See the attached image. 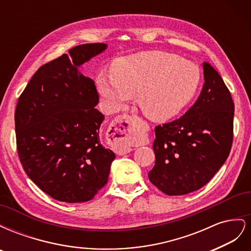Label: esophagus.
Segmentation results:
<instances>
[{
  "label": "esophagus",
  "mask_w": 251,
  "mask_h": 251,
  "mask_svg": "<svg viewBox=\"0 0 251 251\" xmlns=\"http://www.w3.org/2000/svg\"><path fill=\"white\" fill-rule=\"evenodd\" d=\"M135 132L134 118L130 115L125 114L112 121L109 128V140L117 155H125L132 151V148L127 146V142Z\"/></svg>",
  "instance_id": "34e87169"
}]
</instances>
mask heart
Returning a JSON list of instances; mask_svg holds the SVG:
<instances>
[{
    "label": "heart",
    "instance_id": "1",
    "mask_svg": "<svg viewBox=\"0 0 251 251\" xmlns=\"http://www.w3.org/2000/svg\"><path fill=\"white\" fill-rule=\"evenodd\" d=\"M202 79L198 65L161 51L143 52L116 60L112 74L96 78L107 108L116 112L138 96L142 112L154 120H168L187 107Z\"/></svg>",
    "mask_w": 251,
    "mask_h": 251
}]
</instances>
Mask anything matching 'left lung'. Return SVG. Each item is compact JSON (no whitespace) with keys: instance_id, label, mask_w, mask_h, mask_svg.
<instances>
[{"instance_id":"obj_1","label":"left lung","mask_w":251,"mask_h":251,"mask_svg":"<svg viewBox=\"0 0 251 251\" xmlns=\"http://www.w3.org/2000/svg\"><path fill=\"white\" fill-rule=\"evenodd\" d=\"M204 85L183 116L157 126L155 165L149 179L169 196L198 191L228 157L233 138L234 103L222 77L203 63Z\"/></svg>"}]
</instances>
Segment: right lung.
Listing matches in <instances>:
<instances>
[{"instance_id": "1", "label": "right lung", "mask_w": 251, "mask_h": 251, "mask_svg": "<svg viewBox=\"0 0 251 251\" xmlns=\"http://www.w3.org/2000/svg\"><path fill=\"white\" fill-rule=\"evenodd\" d=\"M107 49L83 44L43 65L17 104V148L27 176L53 199L78 203L94 198L108 182L115 154L100 138L104 116L94 80L79 67Z\"/></svg>"}]
</instances>
